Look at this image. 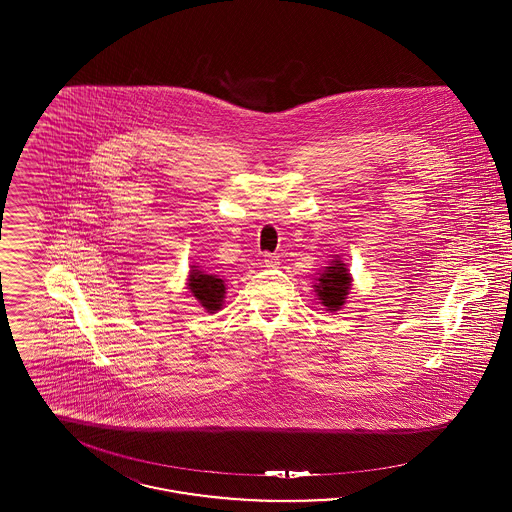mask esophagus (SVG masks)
Returning <instances> with one entry per match:
<instances>
[{
  "mask_svg": "<svg viewBox=\"0 0 512 512\" xmlns=\"http://www.w3.org/2000/svg\"><path fill=\"white\" fill-rule=\"evenodd\" d=\"M263 261H265L267 267H278V265H280V259H278V255H274V253H265V255H263Z\"/></svg>",
  "mask_w": 512,
  "mask_h": 512,
  "instance_id": "34e87169",
  "label": "esophagus"
}]
</instances>
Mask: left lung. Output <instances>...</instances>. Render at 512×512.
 <instances>
[{
    "label": "left lung",
    "mask_w": 512,
    "mask_h": 512,
    "mask_svg": "<svg viewBox=\"0 0 512 512\" xmlns=\"http://www.w3.org/2000/svg\"><path fill=\"white\" fill-rule=\"evenodd\" d=\"M351 278L341 261H334V267H328L318 278V299L328 311H340L345 303V295L349 293Z\"/></svg>",
    "instance_id": "1"
}]
</instances>
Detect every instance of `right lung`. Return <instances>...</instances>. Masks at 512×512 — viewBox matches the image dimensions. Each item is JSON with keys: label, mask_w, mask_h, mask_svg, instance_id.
I'll return each mask as SVG.
<instances>
[{"label": "right lung", "mask_w": 512, "mask_h": 512, "mask_svg": "<svg viewBox=\"0 0 512 512\" xmlns=\"http://www.w3.org/2000/svg\"><path fill=\"white\" fill-rule=\"evenodd\" d=\"M190 292L194 293L197 301L207 309V311H219L222 305V297H224V282L213 276V274H205L194 270L190 274Z\"/></svg>", "instance_id": "add662e5"}]
</instances>
